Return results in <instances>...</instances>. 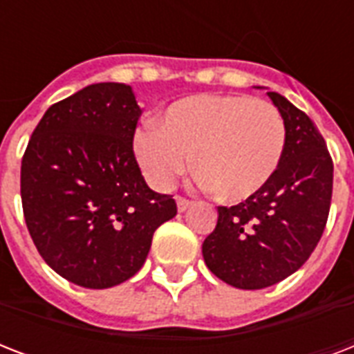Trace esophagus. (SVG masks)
Segmentation results:
<instances>
[{
  "label": "esophagus",
  "mask_w": 354,
  "mask_h": 354,
  "mask_svg": "<svg viewBox=\"0 0 354 354\" xmlns=\"http://www.w3.org/2000/svg\"><path fill=\"white\" fill-rule=\"evenodd\" d=\"M176 204H178V211L180 213H183V211H187L191 205H193V202L187 198H183V196H176Z\"/></svg>",
  "instance_id": "esophagus-1"
}]
</instances>
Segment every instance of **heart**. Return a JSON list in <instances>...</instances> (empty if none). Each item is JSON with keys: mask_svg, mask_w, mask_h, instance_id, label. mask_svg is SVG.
<instances>
[{"mask_svg": "<svg viewBox=\"0 0 354 354\" xmlns=\"http://www.w3.org/2000/svg\"><path fill=\"white\" fill-rule=\"evenodd\" d=\"M286 145L285 119L274 104L250 95H198L178 101L141 128L133 149L145 176L171 189L191 169L202 187L242 202L274 178Z\"/></svg>", "mask_w": 354, "mask_h": 354, "instance_id": "b5f03b06", "label": "heart"}]
</instances>
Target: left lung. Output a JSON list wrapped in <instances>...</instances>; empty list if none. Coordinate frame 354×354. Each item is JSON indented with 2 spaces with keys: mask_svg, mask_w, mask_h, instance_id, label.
<instances>
[{
  "mask_svg": "<svg viewBox=\"0 0 354 354\" xmlns=\"http://www.w3.org/2000/svg\"><path fill=\"white\" fill-rule=\"evenodd\" d=\"M285 119L286 145L274 178L241 204L218 207L202 253L227 285L259 290L307 263L324 235L333 196V158L307 113L268 91Z\"/></svg>",
  "mask_w": 354,
  "mask_h": 354,
  "instance_id": "8db88e82",
  "label": "left lung"
}]
</instances>
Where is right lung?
I'll use <instances>...</instances> for the list:
<instances>
[{
	"instance_id": "right-lung-1",
	"label": "right lung",
	"mask_w": 354,
	"mask_h": 354,
	"mask_svg": "<svg viewBox=\"0 0 354 354\" xmlns=\"http://www.w3.org/2000/svg\"><path fill=\"white\" fill-rule=\"evenodd\" d=\"M132 88L91 84L47 108L21 158V205L41 259L64 279L110 288L143 266L152 236L178 213L150 191L133 154Z\"/></svg>"
}]
</instances>
